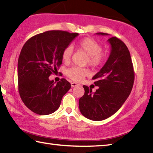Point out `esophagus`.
Here are the masks:
<instances>
[{
	"instance_id": "esophagus-1",
	"label": "esophagus",
	"mask_w": 153,
	"mask_h": 153,
	"mask_svg": "<svg viewBox=\"0 0 153 153\" xmlns=\"http://www.w3.org/2000/svg\"><path fill=\"white\" fill-rule=\"evenodd\" d=\"M71 87H76L77 86H79V84H77V83H76V82H71Z\"/></svg>"
}]
</instances>
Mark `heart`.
Segmentation results:
<instances>
[{
    "label": "heart",
    "mask_w": 153,
    "mask_h": 153,
    "mask_svg": "<svg viewBox=\"0 0 153 153\" xmlns=\"http://www.w3.org/2000/svg\"><path fill=\"white\" fill-rule=\"evenodd\" d=\"M77 48L79 51L84 52L88 55L86 63L93 67H97L102 64L104 61L105 55L102 52V46L92 38H86L80 40L77 44ZM73 49L70 46L64 49L62 53V58L65 62L70 61ZM67 76L72 80L80 82L88 74V70L86 68L73 67L67 70Z\"/></svg>",
    "instance_id": "obj_1"
}]
</instances>
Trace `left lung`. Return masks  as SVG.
<instances>
[{
  "label": "left lung",
  "instance_id": "left-lung-1",
  "mask_svg": "<svg viewBox=\"0 0 153 153\" xmlns=\"http://www.w3.org/2000/svg\"><path fill=\"white\" fill-rule=\"evenodd\" d=\"M107 36L108 33H97ZM111 52L108 60L92 77L98 88L95 92L83 86L84 94L79 100V111L85 117L101 121L120 109L129 97L134 81L132 61L128 47L117 37L108 39Z\"/></svg>",
  "mask_w": 153,
  "mask_h": 153
}]
</instances>
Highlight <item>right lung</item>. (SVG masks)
Wrapping results in <instances>:
<instances>
[{"label": "right lung", "instance_id": "1", "mask_svg": "<svg viewBox=\"0 0 153 153\" xmlns=\"http://www.w3.org/2000/svg\"><path fill=\"white\" fill-rule=\"evenodd\" d=\"M77 33L52 30L30 38L21 51L17 64L18 88L25 105L33 113L49 115L60 107L63 96L71 88L65 79H49L62 64V53Z\"/></svg>", "mask_w": 153, "mask_h": 153}]
</instances>
